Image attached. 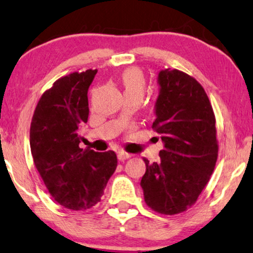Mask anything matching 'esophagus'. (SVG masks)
Wrapping results in <instances>:
<instances>
[{"label":"esophagus","instance_id":"obj_1","mask_svg":"<svg viewBox=\"0 0 253 253\" xmlns=\"http://www.w3.org/2000/svg\"><path fill=\"white\" fill-rule=\"evenodd\" d=\"M117 158H119L120 162H124V160L131 158V155H129V153H126V152H120L119 156H117Z\"/></svg>","mask_w":253,"mask_h":253}]
</instances>
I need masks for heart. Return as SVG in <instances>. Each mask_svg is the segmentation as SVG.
Wrapping results in <instances>:
<instances>
[{
	"label": "heart",
	"instance_id": "heart-1",
	"mask_svg": "<svg viewBox=\"0 0 253 253\" xmlns=\"http://www.w3.org/2000/svg\"><path fill=\"white\" fill-rule=\"evenodd\" d=\"M122 84L124 87V93H140L143 95L145 90V78L142 71L138 68H127L122 74Z\"/></svg>",
	"mask_w": 253,
	"mask_h": 253
}]
</instances>
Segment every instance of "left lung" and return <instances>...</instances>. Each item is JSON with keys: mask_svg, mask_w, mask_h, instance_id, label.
Instances as JSON below:
<instances>
[{"mask_svg": "<svg viewBox=\"0 0 253 253\" xmlns=\"http://www.w3.org/2000/svg\"><path fill=\"white\" fill-rule=\"evenodd\" d=\"M152 129L162 136L160 162L150 164L140 186L145 203L163 215L186 211L198 201L218 156L216 119L205 89L179 70L162 71Z\"/></svg>", "mask_w": 253, "mask_h": 253, "instance_id": "1", "label": "left lung"}]
</instances>
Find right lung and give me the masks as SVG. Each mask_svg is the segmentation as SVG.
I'll return each mask as SVG.
<instances>
[{
  "mask_svg": "<svg viewBox=\"0 0 253 253\" xmlns=\"http://www.w3.org/2000/svg\"><path fill=\"white\" fill-rule=\"evenodd\" d=\"M96 72H73L54 81L39 98L31 121L36 169L54 201L72 211H86L100 202L117 167L114 151L79 147L78 129L88 121L87 93Z\"/></svg>",
  "mask_w": 253,
  "mask_h": 253,
  "instance_id": "1",
  "label": "right lung"
}]
</instances>
